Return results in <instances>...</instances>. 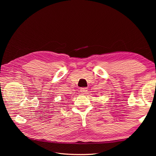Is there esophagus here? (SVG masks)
Returning <instances> with one entry per match:
<instances>
[{
    "label": "esophagus",
    "instance_id": "esophagus-1",
    "mask_svg": "<svg viewBox=\"0 0 156 156\" xmlns=\"http://www.w3.org/2000/svg\"><path fill=\"white\" fill-rule=\"evenodd\" d=\"M80 90H81V93H83V94H85V93L87 92V88H85V87L81 88V89H80Z\"/></svg>",
    "mask_w": 156,
    "mask_h": 156
}]
</instances>
